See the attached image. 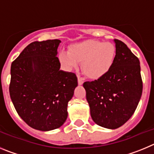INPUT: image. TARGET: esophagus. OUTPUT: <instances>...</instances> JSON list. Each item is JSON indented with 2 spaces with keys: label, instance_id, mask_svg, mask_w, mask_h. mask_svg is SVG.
Instances as JSON below:
<instances>
[{
  "label": "esophagus",
  "instance_id": "1",
  "mask_svg": "<svg viewBox=\"0 0 154 154\" xmlns=\"http://www.w3.org/2000/svg\"><path fill=\"white\" fill-rule=\"evenodd\" d=\"M83 80H82V79H81L79 77V76L78 77V83H79V85H82V84H83Z\"/></svg>",
  "mask_w": 154,
  "mask_h": 154
}]
</instances>
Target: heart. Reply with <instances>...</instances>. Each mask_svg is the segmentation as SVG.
Listing matches in <instances>:
<instances>
[{"instance_id": "b5f03b06", "label": "heart", "mask_w": 154, "mask_h": 154, "mask_svg": "<svg viewBox=\"0 0 154 154\" xmlns=\"http://www.w3.org/2000/svg\"><path fill=\"white\" fill-rule=\"evenodd\" d=\"M116 57V48L112 43L89 40L73 45L69 51H62L58 58L66 70L72 71L79 67L89 78L98 79L111 69Z\"/></svg>"}]
</instances>
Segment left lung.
I'll list each match as a JSON object with an SVG mask.
<instances>
[{"mask_svg": "<svg viewBox=\"0 0 154 154\" xmlns=\"http://www.w3.org/2000/svg\"><path fill=\"white\" fill-rule=\"evenodd\" d=\"M114 42L116 57L111 69L102 78L83 83L92 120L111 130L130 119L143 91L138 58L123 42L115 39Z\"/></svg>", "mask_w": 154, "mask_h": 154, "instance_id": "1", "label": "left lung"}]
</instances>
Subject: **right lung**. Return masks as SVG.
I'll return each instance as SVG.
<instances>
[{
    "mask_svg": "<svg viewBox=\"0 0 154 154\" xmlns=\"http://www.w3.org/2000/svg\"><path fill=\"white\" fill-rule=\"evenodd\" d=\"M58 39L34 42L14 61L9 92L20 117L31 128L50 131L68 117V103L78 85L75 74L60 70Z\"/></svg>",
    "mask_w": 154,
    "mask_h": 154,
    "instance_id": "obj_1",
    "label": "right lung"
}]
</instances>
